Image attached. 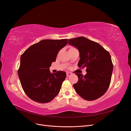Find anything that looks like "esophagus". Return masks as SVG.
<instances>
[{"label": "esophagus", "mask_w": 131, "mask_h": 131, "mask_svg": "<svg viewBox=\"0 0 131 131\" xmlns=\"http://www.w3.org/2000/svg\"><path fill=\"white\" fill-rule=\"evenodd\" d=\"M72 73H69V72H67V77H69L70 75H72Z\"/></svg>", "instance_id": "obj_1"}]
</instances>
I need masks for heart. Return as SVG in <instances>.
<instances>
[{
  "label": "heart",
  "instance_id": "obj_1",
  "mask_svg": "<svg viewBox=\"0 0 131 131\" xmlns=\"http://www.w3.org/2000/svg\"><path fill=\"white\" fill-rule=\"evenodd\" d=\"M71 49H72V48H71Z\"/></svg>",
  "mask_w": 131,
  "mask_h": 131
}]
</instances>
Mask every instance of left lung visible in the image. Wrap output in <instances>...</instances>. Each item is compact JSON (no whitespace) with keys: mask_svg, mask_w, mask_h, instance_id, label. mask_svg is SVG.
Segmentation results:
<instances>
[{"mask_svg":"<svg viewBox=\"0 0 131 131\" xmlns=\"http://www.w3.org/2000/svg\"><path fill=\"white\" fill-rule=\"evenodd\" d=\"M68 43L80 53L79 68H86L84 76L76 73L79 80L74 84L77 93L87 101H93L102 96L111 81L113 65L110 54L98 43L84 37L70 39Z\"/></svg>","mask_w":131,"mask_h":131,"instance_id":"left-lung-1","label":"left lung"}]
</instances>
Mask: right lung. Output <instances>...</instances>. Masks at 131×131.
<instances>
[{
	"label": "right lung",
	"mask_w": 131,
	"mask_h": 131,
	"mask_svg": "<svg viewBox=\"0 0 131 131\" xmlns=\"http://www.w3.org/2000/svg\"><path fill=\"white\" fill-rule=\"evenodd\" d=\"M67 40H42L30 46L21 55L18 74L23 90L31 100L45 103L59 93L66 73L64 71L51 73L49 68Z\"/></svg>",
	"instance_id": "add662e5"
}]
</instances>
